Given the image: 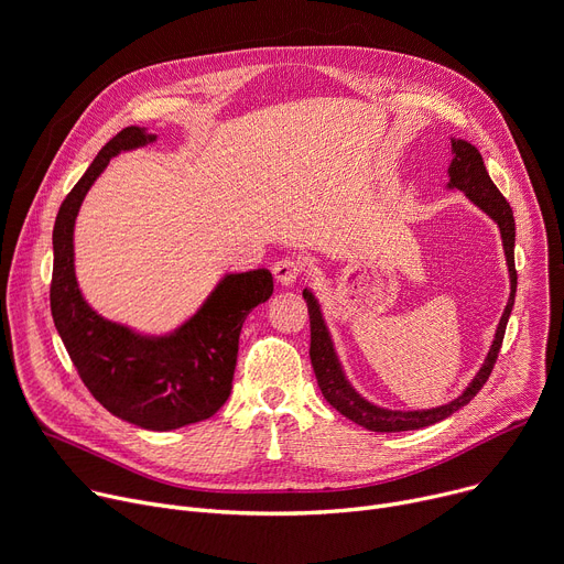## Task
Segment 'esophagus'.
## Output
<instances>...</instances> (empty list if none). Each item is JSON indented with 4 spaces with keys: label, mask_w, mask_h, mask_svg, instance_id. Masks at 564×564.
<instances>
[{
    "label": "esophagus",
    "mask_w": 564,
    "mask_h": 564,
    "mask_svg": "<svg viewBox=\"0 0 564 564\" xmlns=\"http://www.w3.org/2000/svg\"><path fill=\"white\" fill-rule=\"evenodd\" d=\"M301 272L303 265L296 259H292V256H285V259L274 263V276L281 285H292L301 276Z\"/></svg>",
    "instance_id": "obj_1"
}]
</instances>
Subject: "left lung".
Masks as SVG:
<instances>
[{"label":"left lung","instance_id":"obj_1","mask_svg":"<svg viewBox=\"0 0 564 564\" xmlns=\"http://www.w3.org/2000/svg\"><path fill=\"white\" fill-rule=\"evenodd\" d=\"M452 150H454V160L447 169L449 173V188H458L464 191L481 212H486L501 231V240H503V251H506V263H508V272H510V299L503 308V315L499 319L497 333H495V341L490 346V352L486 357L484 367L479 369V373L475 376V380L470 382V387L460 393L456 400L436 406V409H423V412H391V409H382L371 404L369 400H365L360 393H357L337 360V352L333 348L328 328L324 324L319 303L315 299V294L311 290H303V299L308 303V315H311V362L317 376V384L324 393V398L337 409V412L346 419H350L352 423L362 425L371 432H409V430H421L427 425H434L447 416H452L454 412H458L460 406H466L486 384V380L492 373V367L497 362V355L503 341V333H506V324L510 317V311H513L516 303V290H518V270H516V218H513V209L506 202V197L499 193V188L492 184L484 160L479 155V150L464 141V139H452Z\"/></svg>","mask_w":564,"mask_h":564}]
</instances>
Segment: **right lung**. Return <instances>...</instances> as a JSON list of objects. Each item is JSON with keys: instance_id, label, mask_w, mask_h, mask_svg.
<instances>
[{"instance_id": "add662e5", "label": "right lung", "mask_w": 564, "mask_h": 564, "mask_svg": "<svg viewBox=\"0 0 564 564\" xmlns=\"http://www.w3.org/2000/svg\"><path fill=\"white\" fill-rule=\"evenodd\" d=\"M155 141L130 126L115 134L69 191L54 225L51 315L72 362L110 414L143 430H177L212 419L231 391L238 337L251 308L268 301L274 281L268 270L227 274L202 308L169 337H143L96 315L83 299L74 272V223L80 204L121 150Z\"/></svg>"}]
</instances>
